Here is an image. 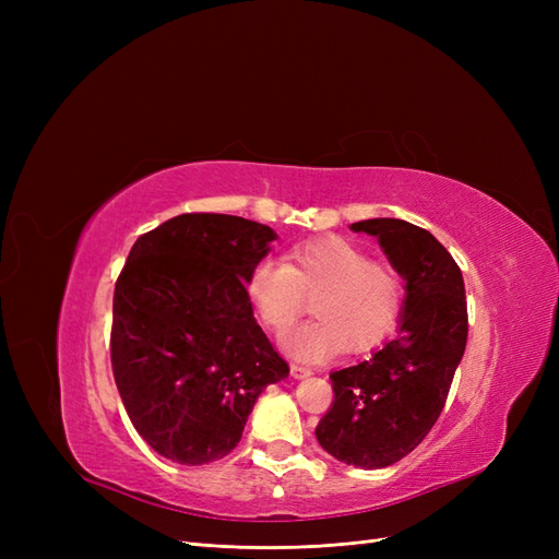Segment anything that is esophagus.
Listing matches in <instances>:
<instances>
[{"mask_svg":"<svg viewBox=\"0 0 559 559\" xmlns=\"http://www.w3.org/2000/svg\"><path fill=\"white\" fill-rule=\"evenodd\" d=\"M312 376V370L310 368H306V366H298V364H294L292 366V378H296V380H306V378H310Z\"/></svg>","mask_w":559,"mask_h":559,"instance_id":"34e87169","label":"esophagus"}]
</instances>
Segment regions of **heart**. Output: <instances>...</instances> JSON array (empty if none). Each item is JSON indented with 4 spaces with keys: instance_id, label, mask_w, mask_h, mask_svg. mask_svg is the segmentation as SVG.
Segmentation results:
<instances>
[{
    "instance_id": "b5f03b06",
    "label": "heart",
    "mask_w": 559,
    "mask_h": 559,
    "mask_svg": "<svg viewBox=\"0 0 559 559\" xmlns=\"http://www.w3.org/2000/svg\"><path fill=\"white\" fill-rule=\"evenodd\" d=\"M245 292L277 335L296 324L312 298L317 319L284 345L300 361H324L345 345L354 352L373 347L392 333L403 310L399 270L370 261L366 249L337 235L294 247L286 265L273 259L253 263Z\"/></svg>"
}]
</instances>
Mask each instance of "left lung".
Masks as SVG:
<instances>
[{"instance_id":"left-lung-1","label":"left lung","mask_w":559,"mask_h":559,"mask_svg":"<svg viewBox=\"0 0 559 559\" xmlns=\"http://www.w3.org/2000/svg\"><path fill=\"white\" fill-rule=\"evenodd\" d=\"M378 238L405 282L396 337L373 357L333 370V405L314 433L337 462L392 466L413 452L441 415L466 335L462 270L425 228L401 218H366L349 226Z\"/></svg>"}]
</instances>
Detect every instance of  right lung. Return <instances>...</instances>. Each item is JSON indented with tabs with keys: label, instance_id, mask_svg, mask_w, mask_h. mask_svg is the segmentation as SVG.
Segmentation results:
<instances>
[{
	"label": "right lung",
	"instance_id": "add662e5",
	"mask_svg": "<svg viewBox=\"0 0 559 559\" xmlns=\"http://www.w3.org/2000/svg\"><path fill=\"white\" fill-rule=\"evenodd\" d=\"M273 240V228L242 216L181 214L128 253L114 292V380L134 429L165 460H222L263 389L289 376L245 292Z\"/></svg>",
	"mask_w": 559,
	"mask_h": 559
}]
</instances>
